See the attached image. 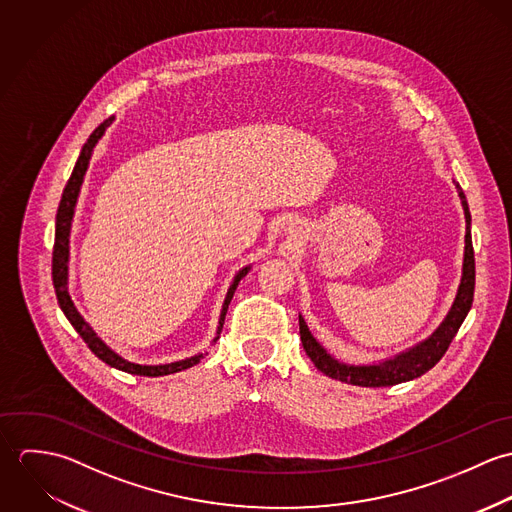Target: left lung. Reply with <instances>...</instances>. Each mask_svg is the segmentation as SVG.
Instances as JSON below:
<instances>
[{
	"instance_id": "obj_1",
	"label": "left lung",
	"mask_w": 512,
	"mask_h": 512,
	"mask_svg": "<svg viewBox=\"0 0 512 512\" xmlns=\"http://www.w3.org/2000/svg\"><path fill=\"white\" fill-rule=\"evenodd\" d=\"M457 193L461 199V207L465 213V254H463V272H461V284L455 295V301L445 315V319L439 323L438 329L422 343L410 347L408 351H402L382 363L374 365H347L331 357L311 335L305 319L299 315V335L303 349L307 357L313 361L323 374L355 384V386H366V388H378V386H394L400 382L414 380L428 372L432 366L439 363V359L445 355L449 343L457 335L463 319L467 317L471 303H473V292H475V256H473V244H471V213L467 207L465 193L459 185Z\"/></svg>"
}]
</instances>
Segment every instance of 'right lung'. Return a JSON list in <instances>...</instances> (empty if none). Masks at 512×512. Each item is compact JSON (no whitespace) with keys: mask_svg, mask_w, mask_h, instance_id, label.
<instances>
[{"mask_svg":"<svg viewBox=\"0 0 512 512\" xmlns=\"http://www.w3.org/2000/svg\"><path fill=\"white\" fill-rule=\"evenodd\" d=\"M114 122V116L104 120L92 134L90 138L86 140V144L82 146V151L76 159V165H74L73 175L63 191V197H61V205H59V211H57V226H55V248H53V286H55V292H57V299H59V305L63 309V313L67 315V319L71 321L76 333L82 337V341L88 345V349L106 365L112 366V368H118V370H124V372H130V374H138V376H165V374H173V372H179V370H185V368H191V366L199 365L201 359H203V353L195 355V357H189V359H183V361H175V363H167V365H138V363H132L124 357H120L116 351H112L94 331L92 327L84 321V317L78 313V309L74 307L73 299H71V293H69V236H71V226H73L74 207H76V201H78V193H80V187H82V181H84V173L88 169V163H90V157H92V151L98 144V140L104 136L106 128ZM250 272V266H244L242 270L236 272L226 297H224V303H222V311H220L219 327H217V337L213 339V343H217L220 337V331H222V323H224V317H226V309H228V303L232 299V295L238 288V282Z\"/></svg>","mask_w":512,"mask_h":512,"instance_id":"obj_1","label":"right lung"}]
</instances>
